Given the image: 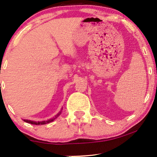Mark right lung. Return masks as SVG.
<instances>
[{
    "instance_id": "1",
    "label": "right lung",
    "mask_w": 157,
    "mask_h": 157,
    "mask_svg": "<svg viewBox=\"0 0 157 157\" xmlns=\"http://www.w3.org/2000/svg\"><path fill=\"white\" fill-rule=\"evenodd\" d=\"M61 114V112L59 113V114H57V116H56V118L57 117H59V116ZM56 118H54V119H50L48 120V121H41V122H36V121H29V120H24V121L25 122H28V123H30V124H36V125H40V124H47V123H49V122H51L53 121V120H54Z\"/></svg>"
}]
</instances>
